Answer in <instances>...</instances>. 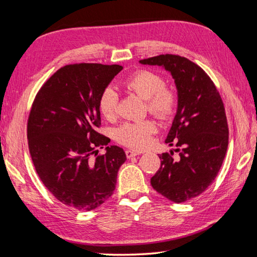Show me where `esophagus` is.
I'll use <instances>...</instances> for the list:
<instances>
[{"instance_id":"1","label":"esophagus","mask_w":257,"mask_h":257,"mask_svg":"<svg viewBox=\"0 0 257 257\" xmlns=\"http://www.w3.org/2000/svg\"><path fill=\"white\" fill-rule=\"evenodd\" d=\"M125 154H126L127 158H133V156H136V155H140L141 152H138V151H133V150H126L125 151Z\"/></svg>"}]
</instances>
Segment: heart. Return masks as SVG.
Instances as JSON below:
<instances>
[{"label": "heart", "mask_w": 257, "mask_h": 257, "mask_svg": "<svg viewBox=\"0 0 257 257\" xmlns=\"http://www.w3.org/2000/svg\"><path fill=\"white\" fill-rule=\"evenodd\" d=\"M164 80L156 73L142 70L124 81V86L146 101L149 111L161 119L169 118L176 105V94L164 86ZM99 112L105 118H114L117 112V94L112 87L103 90L98 98ZM156 132V124L151 119L126 122L119 126L115 136L119 143L132 149H144L151 142V136Z\"/></svg>", "instance_id": "b5f03b06"}]
</instances>
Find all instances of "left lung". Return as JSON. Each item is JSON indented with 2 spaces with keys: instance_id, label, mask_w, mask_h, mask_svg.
I'll use <instances>...</instances> for the list:
<instances>
[{
  "instance_id": "left-lung-1",
  "label": "left lung",
  "mask_w": 257,
  "mask_h": 257,
  "mask_svg": "<svg viewBox=\"0 0 257 257\" xmlns=\"http://www.w3.org/2000/svg\"><path fill=\"white\" fill-rule=\"evenodd\" d=\"M140 63L170 72L177 90L176 114L165 143L179 148V158L161 154V167L151 184L172 202L188 201L212 184L226 154L228 126L223 101L209 76L186 57L163 54Z\"/></svg>"
}]
</instances>
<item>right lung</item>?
<instances>
[{
	"label": "right lung",
	"mask_w": 257,
	"mask_h": 257,
	"mask_svg": "<svg viewBox=\"0 0 257 257\" xmlns=\"http://www.w3.org/2000/svg\"><path fill=\"white\" fill-rule=\"evenodd\" d=\"M122 70L93 63L63 66L31 108L28 140L36 173L55 198L78 211H92L111 197L126 161L123 149L108 146L109 139L96 132L99 95ZM103 146L106 154L98 156L96 148Z\"/></svg>",
	"instance_id": "right-lung-1"
}]
</instances>
